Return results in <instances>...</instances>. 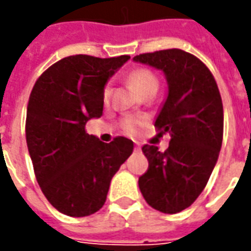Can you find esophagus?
I'll use <instances>...</instances> for the list:
<instances>
[{"instance_id": "1", "label": "esophagus", "mask_w": 251, "mask_h": 251, "mask_svg": "<svg viewBox=\"0 0 251 251\" xmlns=\"http://www.w3.org/2000/svg\"><path fill=\"white\" fill-rule=\"evenodd\" d=\"M134 151H136V152H140V151H141V147H140V145L137 144L136 147H134Z\"/></svg>"}]
</instances>
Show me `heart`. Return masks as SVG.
<instances>
[{
	"mask_svg": "<svg viewBox=\"0 0 251 251\" xmlns=\"http://www.w3.org/2000/svg\"><path fill=\"white\" fill-rule=\"evenodd\" d=\"M129 80L140 94H144L148 90H153V88L157 90L158 88L157 77L152 71H149L147 68H138V70L131 71L129 75ZM110 95H111V86L106 84L103 90L104 102L109 100ZM144 122H145L144 118H126L124 121V129L129 133H134L144 125Z\"/></svg>",
	"mask_w": 251,
	"mask_h": 251,
	"instance_id": "obj_1",
	"label": "heart"
}]
</instances>
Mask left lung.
<instances>
[{
	"mask_svg": "<svg viewBox=\"0 0 251 251\" xmlns=\"http://www.w3.org/2000/svg\"><path fill=\"white\" fill-rule=\"evenodd\" d=\"M133 60L165 75L168 93L154 126L158 137H171L165 152L144 145L149 168L138 187L154 210L176 214L198 199L218 161L223 138L221 94L210 70L188 52L164 50Z\"/></svg>",
	"mask_w": 251,
	"mask_h": 251,
	"instance_id": "left-lung-1",
	"label": "left lung"
}]
</instances>
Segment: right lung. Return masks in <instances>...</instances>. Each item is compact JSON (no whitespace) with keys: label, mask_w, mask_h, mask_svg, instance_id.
Returning <instances> with one entry per match:
<instances>
[{"label":"right lung","mask_w":251,"mask_h":251,"mask_svg":"<svg viewBox=\"0 0 251 251\" xmlns=\"http://www.w3.org/2000/svg\"><path fill=\"white\" fill-rule=\"evenodd\" d=\"M130 56L74 55L52 64L36 80L26 107V145L43 194L68 216L102 208L110 181L133 153V141L110 144L86 133L103 113L106 83Z\"/></svg>","instance_id":"add662e5"}]
</instances>
